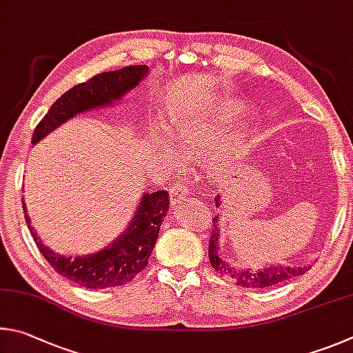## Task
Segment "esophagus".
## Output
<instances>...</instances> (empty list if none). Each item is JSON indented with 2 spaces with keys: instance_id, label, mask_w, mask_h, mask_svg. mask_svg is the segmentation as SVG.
I'll use <instances>...</instances> for the list:
<instances>
[{
  "instance_id": "34e87169",
  "label": "esophagus",
  "mask_w": 353,
  "mask_h": 353,
  "mask_svg": "<svg viewBox=\"0 0 353 353\" xmlns=\"http://www.w3.org/2000/svg\"><path fill=\"white\" fill-rule=\"evenodd\" d=\"M188 189L184 184H175V186L172 188V192H170V196H172V203L173 205H180V203H183L184 200H186L188 196Z\"/></svg>"
}]
</instances>
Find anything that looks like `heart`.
Instances as JSON below:
<instances>
[{
    "mask_svg": "<svg viewBox=\"0 0 353 353\" xmlns=\"http://www.w3.org/2000/svg\"><path fill=\"white\" fill-rule=\"evenodd\" d=\"M240 113H242V105L237 102L214 101L188 116L178 117L173 121L167 133L178 152L189 154L201 148L206 165L211 169H217V167L226 164L228 159L231 158L234 153V142L217 139L214 136L230 127ZM161 154H164L167 159L173 158L170 148L164 145H161Z\"/></svg>",
    "mask_w": 353,
    "mask_h": 353,
    "instance_id": "b5f03b06",
    "label": "heart"
}]
</instances>
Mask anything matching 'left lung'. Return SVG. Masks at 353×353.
Returning a JSON list of instances; mask_svg holds the SVG:
<instances>
[{
    "mask_svg": "<svg viewBox=\"0 0 353 353\" xmlns=\"http://www.w3.org/2000/svg\"><path fill=\"white\" fill-rule=\"evenodd\" d=\"M219 199H215V203L219 205ZM219 217V215H217ZM217 217L214 220V228L209 236V262H211L212 268L217 270L221 276H230L236 279L240 287L246 288H265L276 285L283 281L292 279L296 276H302L307 271V267H282V265H276V267H268L261 271H250V270H236L228 262H223L219 256V242H220V230H219V220Z\"/></svg>",
    "mask_w": 353,
    "mask_h": 353,
    "instance_id": "obj_1",
    "label": "left lung"
}]
</instances>
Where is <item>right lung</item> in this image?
Wrapping results in <instances>:
<instances>
[{"mask_svg": "<svg viewBox=\"0 0 353 353\" xmlns=\"http://www.w3.org/2000/svg\"><path fill=\"white\" fill-rule=\"evenodd\" d=\"M147 70L145 65H139L102 72L66 91L54 102L39 125L35 127L32 144H37L54 128L77 113L110 105L116 99H121L144 79ZM169 205L170 200L167 190L145 194L141 199L138 211L134 212L127 231L121 234L113 243L96 254L71 259L55 254L40 242L34 228L30 226L23 199L24 219L41 256L46 259L55 273L85 288L119 287L133 281L138 273L147 267L148 257L157 243L159 228L163 225L165 214L169 212Z\"/></svg>", "mask_w": 353, "mask_h": 353, "instance_id": "1", "label": "right lung"}]
</instances>
